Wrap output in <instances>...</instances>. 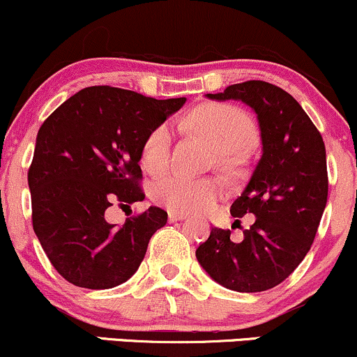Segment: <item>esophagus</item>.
<instances>
[{"mask_svg": "<svg viewBox=\"0 0 357 357\" xmlns=\"http://www.w3.org/2000/svg\"><path fill=\"white\" fill-rule=\"evenodd\" d=\"M167 218H169V222H178L186 218V215L181 213V211H169V213H167Z\"/></svg>", "mask_w": 357, "mask_h": 357, "instance_id": "1", "label": "esophagus"}]
</instances>
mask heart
<instances>
[{
	"instance_id": "heart-1",
	"label": "heart",
	"mask_w": 357,
	"mask_h": 357,
	"mask_svg": "<svg viewBox=\"0 0 357 357\" xmlns=\"http://www.w3.org/2000/svg\"><path fill=\"white\" fill-rule=\"evenodd\" d=\"M188 125L205 135L215 146V159L223 169L241 164L245 147L252 142V121L242 109L232 105H203L190 113ZM172 128L159 123L144 140L142 164L151 172L166 169L171 159ZM223 195V183L218 178H190L181 172H166L151 185L152 202L171 211H205Z\"/></svg>"
}]
</instances>
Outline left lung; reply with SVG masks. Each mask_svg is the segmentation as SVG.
<instances>
[{
	"label": "left lung",
	"mask_w": 357,
	"mask_h": 357,
	"mask_svg": "<svg viewBox=\"0 0 357 357\" xmlns=\"http://www.w3.org/2000/svg\"><path fill=\"white\" fill-rule=\"evenodd\" d=\"M208 98L241 100L257 113L262 155L230 206L232 217H256L242 242L213 227L197 259L222 287L266 291L298 268L315 238L328 193L324 139L298 101L266 81L232 84Z\"/></svg>",
	"instance_id": "left-lung-1"
}]
</instances>
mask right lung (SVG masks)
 <instances>
[{"label": "right lung", "mask_w": 357, "mask_h": 357, "mask_svg": "<svg viewBox=\"0 0 357 357\" xmlns=\"http://www.w3.org/2000/svg\"><path fill=\"white\" fill-rule=\"evenodd\" d=\"M185 101L89 86L42 123L29 169L32 223L49 261L69 283L107 289L139 269L167 213L151 206L116 227L105 220V211L146 198L139 166L144 140Z\"/></svg>", "instance_id": "right-lung-1"}]
</instances>
